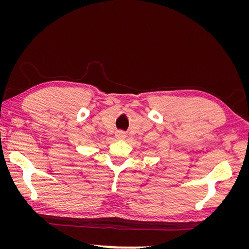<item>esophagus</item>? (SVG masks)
<instances>
[{
    "label": "esophagus",
    "instance_id": "esophagus-1",
    "mask_svg": "<svg viewBox=\"0 0 249 249\" xmlns=\"http://www.w3.org/2000/svg\"><path fill=\"white\" fill-rule=\"evenodd\" d=\"M115 136H116L117 139H124L126 135H125V133L123 132V131H117V132L115 133Z\"/></svg>",
    "mask_w": 249,
    "mask_h": 249
}]
</instances>
